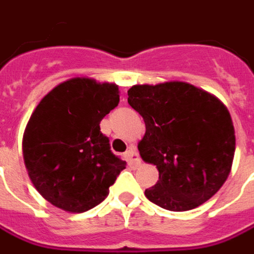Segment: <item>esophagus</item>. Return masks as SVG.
Returning <instances> with one entry per match:
<instances>
[{
  "instance_id": "obj_1",
  "label": "esophagus",
  "mask_w": 254,
  "mask_h": 254,
  "mask_svg": "<svg viewBox=\"0 0 254 254\" xmlns=\"http://www.w3.org/2000/svg\"><path fill=\"white\" fill-rule=\"evenodd\" d=\"M126 158H127V162L131 163V165H137V163H139V156L135 147L128 148V151L126 152Z\"/></svg>"
}]
</instances>
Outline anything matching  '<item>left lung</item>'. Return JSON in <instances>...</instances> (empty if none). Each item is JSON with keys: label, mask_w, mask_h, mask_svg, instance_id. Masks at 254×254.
Masks as SVG:
<instances>
[{"label": "left lung", "mask_w": 254, "mask_h": 254, "mask_svg": "<svg viewBox=\"0 0 254 254\" xmlns=\"http://www.w3.org/2000/svg\"><path fill=\"white\" fill-rule=\"evenodd\" d=\"M128 105L142 116V161L156 165L159 180L145 190L149 201L189 211L210 200L225 183L235 155V128L214 95L180 81L134 85Z\"/></svg>", "instance_id": "8db88e82"}]
</instances>
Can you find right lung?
<instances>
[{"label": "right lung", "mask_w": 254, "mask_h": 254, "mask_svg": "<svg viewBox=\"0 0 254 254\" xmlns=\"http://www.w3.org/2000/svg\"><path fill=\"white\" fill-rule=\"evenodd\" d=\"M119 100L116 83L71 78L36 106L22 151L33 186L53 205L68 212L91 210L126 169L99 126Z\"/></svg>", "instance_id": "add662e5"}]
</instances>
